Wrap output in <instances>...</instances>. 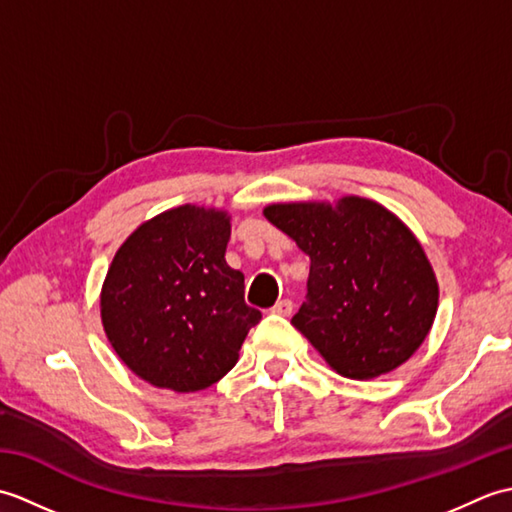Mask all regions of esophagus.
<instances>
[{
    "label": "esophagus",
    "instance_id": "esophagus-1",
    "mask_svg": "<svg viewBox=\"0 0 512 512\" xmlns=\"http://www.w3.org/2000/svg\"><path fill=\"white\" fill-rule=\"evenodd\" d=\"M292 308H295V306H292L290 299H281V301H277L275 306H273V312L279 314V317H290Z\"/></svg>",
    "mask_w": 512,
    "mask_h": 512
}]
</instances>
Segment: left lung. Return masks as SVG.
I'll return each mask as SVG.
<instances>
[{
    "instance_id": "8db88e82",
    "label": "left lung",
    "mask_w": 512,
    "mask_h": 512,
    "mask_svg": "<svg viewBox=\"0 0 512 512\" xmlns=\"http://www.w3.org/2000/svg\"><path fill=\"white\" fill-rule=\"evenodd\" d=\"M310 257L308 297L292 325L336 374L372 380L407 363L436 319L440 288L418 237L374 200L264 206Z\"/></svg>"
}]
</instances>
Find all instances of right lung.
Here are the masks:
<instances>
[{
    "instance_id": "obj_1",
    "label": "right lung",
    "mask_w": 512,
    "mask_h": 512,
    "mask_svg": "<svg viewBox=\"0 0 512 512\" xmlns=\"http://www.w3.org/2000/svg\"><path fill=\"white\" fill-rule=\"evenodd\" d=\"M231 215L182 204L140 224L116 250L101 288V321L118 358L158 389L215 385L235 367L262 312L226 264Z\"/></svg>"
}]
</instances>
